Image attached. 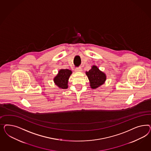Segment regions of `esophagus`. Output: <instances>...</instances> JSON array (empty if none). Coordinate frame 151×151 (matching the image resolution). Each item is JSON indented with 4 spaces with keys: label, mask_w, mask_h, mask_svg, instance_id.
I'll use <instances>...</instances> for the list:
<instances>
[{
    "label": "esophagus",
    "mask_w": 151,
    "mask_h": 151,
    "mask_svg": "<svg viewBox=\"0 0 151 151\" xmlns=\"http://www.w3.org/2000/svg\"><path fill=\"white\" fill-rule=\"evenodd\" d=\"M75 71L76 72H81V71H82V69L80 68H76L75 70Z\"/></svg>",
    "instance_id": "34e87169"
}]
</instances>
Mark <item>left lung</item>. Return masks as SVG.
<instances>
[{
	"instance_id": "8db88e82",
	"label": "left lung",
	"mask_w": 151,
	"mask_h": 151,
	"mask_svg": "<svg viewBox=\"0 0 151 151\" xmlns=\"http://www.w3.org/2000/svg\"><path fill=\"white\" fill-rule=\"evenodd\" d=\"M86 74L90 80L91 87L93 89L102 85L106 78L105 74L101 72L96 66H93L92 69L86 72Z\"/></svg>"
}]
</instances>
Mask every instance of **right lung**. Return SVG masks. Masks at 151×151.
<instances>
[{
	"label": "right lung",
	"instance_id": "add662e5",
	"mask_svg": "<svg viewBox=\"0 0 151 151\" xmlns=\"http://www.w3.org/2000/svg\"><path fill=\"white\" fill-rule=\"evenodd\" d=\"M71 73L72 71L68 69L60 70L57 76L54 79L56 85L63 89L67 88L68 87V80Z\"/></svg>",
	"mask_w": 151,
	"mask_h": 151
}]
</instances>
